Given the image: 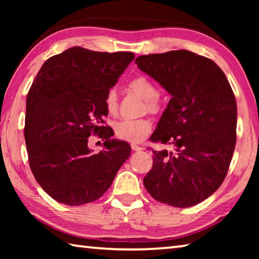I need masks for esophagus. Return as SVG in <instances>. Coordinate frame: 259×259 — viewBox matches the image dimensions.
I'll return each mask as SVG.
<instances>
[{
	"instance_id": "esophagus-1",
	"label": "esophagus",
	"mask_w": 259,
	"mask_h": 259,
	"mask_svg": "<svg viewBox=\"0 0 259 259\" xmlns=\"http://www.w3.org/2000/svg\"><path fill=\"white\" fill-rule=\"evenodd\" d=\"M131 148H133V151L135 152H138V151H143L144 147L139 146V145H136V144H131Z\"/></svg>"
}]
</instances>
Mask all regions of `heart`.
Listing matches in <instances>:
<instances>
[{"instance_id": "b5f03b06", "label": "heart", "mask_w": 259, "mask_h": 259, "mask_svg": "<svg viewBox=\"0 0 259 259\" xmlns=\"http://www.w3.org/2000/svg\"><path fill=\"white\" fill-rule=\"evenodd\" d=\"M128 85L133 93L145 100V111L152 114L161 112V100L157 96L155 84L150 78L139 75L133 78ZM105 107L111 115H115L117 112V95L114 88H111L105 96ZM151 131L152 122L147 119L122 120L114 124V133L116 137L130 143L142 142L150 135Z\"/></svg>"}]
</instances>
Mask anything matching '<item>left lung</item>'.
Segmentation results:
<instances>
[{
	"instance_id": "1",
	"label": "left lung",
	"mask_w": 259,
	"mask_h": 259,
	"mask_svg": "<svg viewBox=\"0 0 259 259\" xmlns=\"http://www.w3.org/2000/svg\"><path fill=\"white\" fill-rule=\"evenodd\" d=\"M135 63L171 95L150 139L174 151H153L144 186L172 207L202 202L224 182L233 156V90L214 61L187 50L139 56Z\"/></svg>"
}]
</instances>
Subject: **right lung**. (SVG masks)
I'll list each match as a JSON object with an SVG mask.
<instances>
[{"label": "right lung", "mask_w": 259, "mask_h": 259, "mask_svg": "<svg viewBox=\"0 0 259 259\" xmlns=\"http://www.w3.org/2000/svg\"><path fill=\"white\" fill-rule=\"evenodd\" d=\"M133 52H98L73 47L42 65L26 102L25 140L30 170L57 202L81 205L99 199L130 156L128 143L112 139L105 123V96ZM91 134L105 139L94 153Z\"/></svg>", "instance_id": "right-lung-1"}]
</instances>
